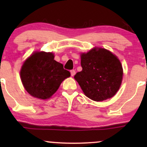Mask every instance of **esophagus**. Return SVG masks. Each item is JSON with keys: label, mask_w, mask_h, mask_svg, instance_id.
I'll return each instance as SVG.
<instances>
[{"label": "esophagus", "mask_w": 147, "mask_h": 147, "mask_svg": "<svg viewBox=\"0 0 147 147\" xmlns=\"http://www.w3.org/2000/svg\"><path fill=\"white\" fill-rule=\"evenodd\" d=\"M75 73H76V72H75V70H70V74H71V76H72V77H73V76L75 75Z\"/></svg>", "instance_id": "34e87169"}]
</instances>
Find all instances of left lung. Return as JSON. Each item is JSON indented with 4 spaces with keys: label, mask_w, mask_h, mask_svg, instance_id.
Listing matches in <instances>:
<instances>
[{
    "label": "left lung",
    "mask_w": 147,
    "mask_h": 147,
    "mask_svg": "<svg viewBox=\"0 0 147 147\" xmlns=\"http://www.w3.org/2000/svg\"><path fill=\"white\" fill-rule=\"evenodd\" d=\"M82 70L75 75V80L86 96L96 102L115 95L122 80L120 61L110 51L92 49L81 55Z\"/></svg>",
    "instance_id": "left-lung-1"
}]
</instances>
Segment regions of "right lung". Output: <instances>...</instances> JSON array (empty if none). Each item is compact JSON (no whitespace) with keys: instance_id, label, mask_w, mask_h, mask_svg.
<instances>
[{"instance_id":"right-lung-1","label":"right lung","mask_w":147,"mask_h":147,"mask_svg":"<svg viewBox=\"0 0 147 147\" xmlns=\"http://www.w3.org/2000/svg\"><path fill=\"white\" fill-rule=\"evenodd\" d=\"M54 57L51 52H37L23 63L21 70L22 83L33 97L41 99L50 98L64 79L70 76V72Z\"/></svg>"}]
</instances>
